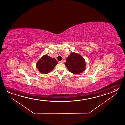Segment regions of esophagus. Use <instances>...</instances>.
Instances as JSON below:
<instances>
[{
    "mask_svg": "<svg viewBox=\"0 0 125 125\" xmlns=\"http://www.w3.org/2000/svg\"><path fill=\"white\" fill-rule=\"evenodd\" d=\"M63 62L62 61H59V63H62Z\"/></svg>",
    "mask_w": 125,
    "mask_h": 125,
    "instance_id": "1",
    "label": "esophagus"
}]
</instances>
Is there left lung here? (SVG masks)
<instances>
[{
  "label": "left lung",
  "instance_id": "obj_1",
  "mask_svg": "<svg viewBox=\"0 0 125 125\" xmlns=\"http://www.w3.org/2000/svg\"><path fill=\"white\" fill-rule=\"evenodd\" d=\"M65 66L70 72L73 74H79L85 69V60L79 54L73 52L66 58Z\"/></svg>",
  "mask_w": 125,
  "mask_h": 125
}]
</instances>
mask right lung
I'll use <instances>...</instances> for the list:
<instances>
[{"mask_svg":"<svg viewBox=\"0 0 125 125\" xmlns=\"http://www.w3.org/2000/svg\"><path fill=\"white\" fill-rule=\"evenodd\" d=\"M58 64L55 58H52L47 55H44L36 63V67L42 73L47 74L53 69Z\"/></svg>","mask_w":125,"mask_h":125,"instance_id":"obj_1","label":"right lung"}]
</instances>
